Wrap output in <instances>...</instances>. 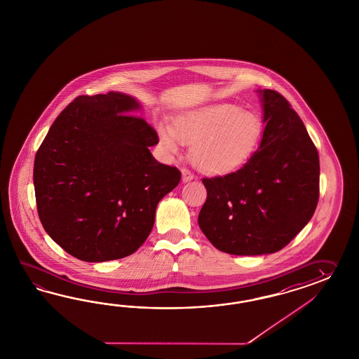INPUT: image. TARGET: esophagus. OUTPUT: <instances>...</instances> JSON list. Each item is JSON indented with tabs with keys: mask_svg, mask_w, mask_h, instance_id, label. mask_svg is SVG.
Segmentation results:
<instances>
[{
	"mask_svg": "<svg viewBox=\"0 0 359 359\" xmlns=\"http://www.w3.org/2000/svg\"><path fill=\"white\" fill-rule=\"evenodd\" d=\"M182 174H183V182H191V180H194V175L191 170H188V168H183L182 170Z\"/></svg>",
	"mask_w": 359,
	"mask_h": 359,
	"instance_id": "esophagus-1",
	"label": "esophagus"
}]
</instances>
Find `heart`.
I'll use <instances>...</instances> for the list:
<instances>
[{
  "mask_svg": "<svg viewBox=\"0 0 359 359\" xmlns=\"http://www.w3.org/2000/svg\"><path fill=\"white\" fill-rule=\"evenodd\" d=\"M262 120L242 107L218 103L201 107L177 117L175 129L159 126V138L176 154L180 141L192 145L194 165L205 172L223 174L242 167L259 149Z\"/></svg>",
  "mask_w": 359,
  "mask_h": 359,
  "instance_id": "b5f03b06",
  "label": "heart"
}]
</instances>
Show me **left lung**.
<instances>
[{
    "label": "left lung",
    "instance_id": "1",
    "mask_svg": "<svg viewBox=\"0 0 359 359\" xmlns=\"http://www.w3.org/2000/svg\"><path fill=\"white\" fill-rule=\"evenodd\" d=\"M262 94L265 129L238 171L204 177L198 226L230 255L277 252L309 223L319 201V153L301 117L274 90Z\"/></svg>",
    "mask_w": 359,
    "mask_h": 359
}]
</instances>
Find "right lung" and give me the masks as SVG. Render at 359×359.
Here are the masks:
<instances>
[{
    "instance_id": "right-lung-1",
    "label": "right lung",
    "mask_w": 359,
    "mask_h": 359,
    "mask_svg": "<svg viewBox=\"0 0 359 359\" xmlns=\"http://www.w3.org/2000/svg\"><path fill=\"white\" fill-rule=\"evenodd\" d=\"M140 104L121 93L81 95L49 128L34 163L40 222L82 262L123 259L144 244L158 203L179 184L176 167L155 161L159 142Z\"/></svg>"
}]
</instances>
